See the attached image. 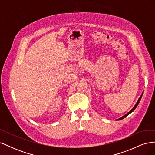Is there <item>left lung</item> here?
Returning a JSON list of instances; mask_svg holds the SVG:
<instances>
[{
  "label": "left lung",
  "mask_w": 155,
  "mask_h": 155,
  "mask_svg": "<svg viewBox=\"0 0 155 155\" xmlns=\"http://www.w3.org/2000/svg\"><path fill=\"white\" fill-rule=\"evenodd\" d=\"M142 95H143V92H142V94H141V96H140V97L138 98V101H137V104H135V105L133 107V108L132 109H131L129 112H127V113L126 114H125V115L123 116H121V118H118V119H117L116 120H123V119H124V118H125V117H127L129 114H130L131 113V112H133V111L134 110V109H136V108H137V107L138 106V104H139V102L140 101V100H141V98H142Z\"/></svg>",
  "instance_id": "8db88e82"
}]
</instances>
